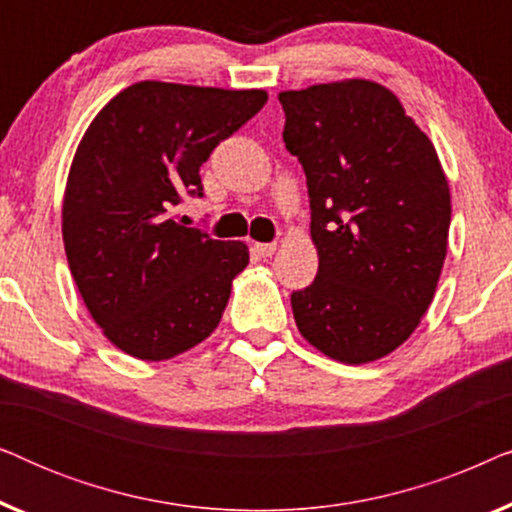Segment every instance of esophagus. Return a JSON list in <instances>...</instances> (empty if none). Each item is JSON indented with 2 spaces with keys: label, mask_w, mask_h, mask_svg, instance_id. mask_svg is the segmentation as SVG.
Wrapping results in <instances>:
<instances>
[{
  "label": "esophagus",
  "mask_w": 512,
  "mask_h": 512,
  "mask_svg": "<svg viewBox=\"0 0 512 512\" xmlns=\"http://www.w3.org/2000/svg\"><path fill=\"white\" fill-rule=\"evenodd\" d=\"M254 251L258 256H263V258H268V256H272L277 251V244L275 242H254Z\"/></svg>",
  "instance_id": "34e87169"
}]
</instances>
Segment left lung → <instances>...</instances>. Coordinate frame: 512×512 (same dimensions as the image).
I'll return each instance as SVG.
<instances>
[{"label": "left lung", "mask_w": 512, "mask_h": 512, "mask_svg": "<svg viewBox=\"0 0 512 512\" xmlns=\"http://www.w3.org/2000/svg\"><path fill=\"white\" fill-rule=\"evenodd\" d=\"M284 144L310 191L314 282L291 296L303 338L361 366L415 333L447 256L450 184L436 146L370 79L279 93Z\"/></svg>", "instance_id": "left-lung-1"}]
</instances>
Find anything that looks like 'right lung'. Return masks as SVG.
Listing matches in <instances>:
<instances>
[{
	"instance_id": "obj_1",
	"label": "right lung",
	"mask_w": 512,
	"mask_h": 512,
	"mask_svg": "<svg viewBox=\"0 0 512 512\" xmlns=\"http://www.w3.org/2000/svg\"><path fill=\"white\" fill-rule=\"evenodd\" d=\"M265 102L256 88L139 81L83 132L62 240L90 317L121 352L167 361L219 326L249 247L212 240L172 212L184 195H202V163Z\"/></svg>"
}]
</instances>
